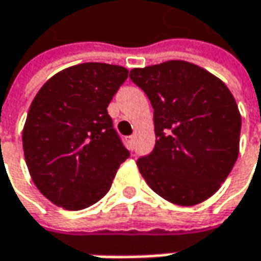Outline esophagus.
I'll use <instances>...</instances> for the list:
<instances>
[{"label":"esophagus","mask_w":261,"mask_h":261,"mask_svg":"<svg viewBox=\"0 0 261 261\" xmlns=\"http://www.w3.org/2000/svg\"><path fill=\"white\" fill-rule=\"evenodd\" d=\"M134 142H135V137H134V135L127 138V144H129V147H130V148H134Z\"/></svg>","instance_id":"esophagus-1"}]
</instances>
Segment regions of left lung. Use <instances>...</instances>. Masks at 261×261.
Here are the masks:
<instances>
[{"label":"left lung","mask_w":261,"mask_h":261,"mask_svg":"<svg viewBox=\"0 0 261 261\" xmlns=\"http://www.w3.org/2000/svg\"><path fill=\"white\" fill-rule=\"evenodd\" d=\"M129 77L150 98L155 147L137 162L150 188L177 205L205 201L226 180L240 152L241 114L219 77L170 60Z\"/></svg>","instance_id":"obj_1"}]
</instances>
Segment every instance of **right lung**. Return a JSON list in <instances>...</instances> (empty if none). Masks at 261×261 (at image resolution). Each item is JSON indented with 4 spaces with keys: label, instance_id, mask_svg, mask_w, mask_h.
<instances>
[{
    "label": "right lung",
    "instance_id": "1",
    "mask_svg": "<svg viewBox=\"0 0 261 261\" xmlns=\"http://www.w3.org/2000/svg\"><path fill=\"white\" fill-rule=\"evenodd\" d=\"M129 70L82 63L49 77L23 126V152L39 192L64 210H84L110 189L129 157L107 113Z\"/></svg>",
    "mask_w": 261,
    "mask_h": 261
}]
</instances>
